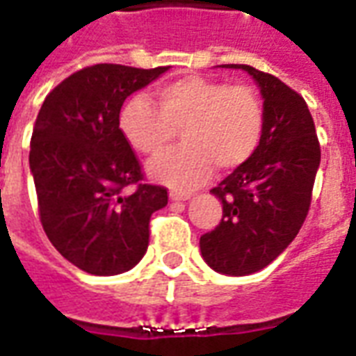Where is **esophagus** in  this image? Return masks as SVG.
<instances>
[{
  "mask_svg": "<svg viewBox=\"0 0 356 356\" xmlns=\"http://www.w3.org/2000/svg\"><path fill=\"white\" fill-rule=\"evenodd\" d=\"M191 192H179V191H171L170 192V198L173 202H185V200H191Z\"/></svg>",
  "mask_w": 356,
  "mask_h": 356,
  "instance_id": "esophagus-1",
  "label": "esophagus"
}]
</instances>
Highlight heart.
<instances>
[{"instance_id": "1", "label": "heart", "mask_w": 356, "mask_h": 356, "mask_svg": "<svg viewBox=\"0 0 356 356\" xmlns=\"http://www.w3.org/2000/svg\"><path fill=\"white\" fill-rule=\"evenodd\" d=\"M156 102L131 97L120 113V130L136 151L154 156L183 128L185 145L149 165L151 177L164 185L192 191L211 175L213 164L230 170L259 149L264 105L252 86L191 75L160 84Z\"/></svg>"}]
</instances>
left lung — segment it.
I'll use <instances>...</instances> for the list:
<instances>
[{
    "label": "left lung",
    "instance_id": "obj_1",
    "mask_svg": "<svg viewBox=\"0 0 356 356\" xmlns=\"http://www.w3.org/2000/svg\"><path fill=\"white\" fill-rule=\"evenodd\" d=\"M264 97V131L259 149L211 192L222 218L200 238L202 257L215 272L249 275L285 251L304 225L321 162L312 113L305 99L275 75L245 64Z\"/></svg>",
    "mask_w": 356,
    "mask_h": 356
}]
</instances>
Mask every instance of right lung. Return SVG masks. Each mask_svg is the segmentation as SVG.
<instances>
[{
    "mask_svg": "<svg viewBox=\"0 0 356 356\" xmlns=\"http://www.w3.org/2000/svg\"><path fill=\"white\" fill-rule=\"evenodd\" d=\"M164 71L88 65L54 86L35 118L30 168L41 225L56 251L92 275L138 264L149 247L151 215L168 204V188L145 183L120 130L126 97Z\"/></svg>",
    "mask_w": 356,
    "mask_h": 356,
    "instance_id": "obj_1",
    "label": "right lung"
}]
</instances>
